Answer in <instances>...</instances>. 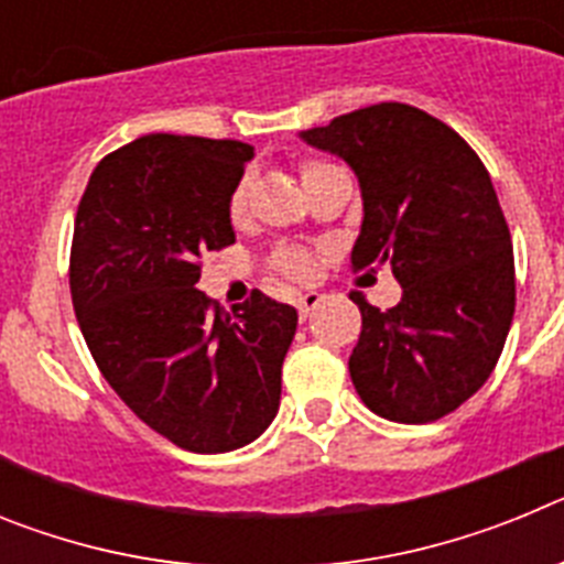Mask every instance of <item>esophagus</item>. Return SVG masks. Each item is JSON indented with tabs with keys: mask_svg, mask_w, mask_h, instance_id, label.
<instances>
[{
	"mask_svg": "<svg viewBox=\"0 0 564 564\" xmlns=\"http://www.w3.org/2000/svg\"><path fill=\"white\" fill-rule=\"evenodd\" d=\"M322 299H325V296H322V293H313V291L302 293V296H299V299H296L299 316H302V318H307V316H311V313H313V311H316V307H318V305H322Z\"/></svg>",
	"mask_w": 564,
	"mask_h": 564,
	"instance_id": "esophagus-1",
	"label": "esophagus"
}]
</instances>
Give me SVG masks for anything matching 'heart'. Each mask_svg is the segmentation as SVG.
I'll use <instances>...</instances> for the list:
<instances>
[{
  "label": "heart",
  "mask_w": 564,
  "mask_h": 564,
  "mask_svg": "<svg viewBox=\"0 0 564 564\" xmlns=\"http://www.w3.org/2000/svg\"><path fill=\"white\" fill-rule=\"evenodd\" d=\"M325 166L327 163H316V161L302 163V177H311V174H316L318 169H325ZM246 197H248V181H239L231 194V203H228L231 217H239V214H242V208H246ZM276 268L291 279H311L313 271H316L311 253L296 251V248H282V251L276 253Z\"/></svg>",
  "instance_id": "obj_1"
}]
</instances>
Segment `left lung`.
I'll use <instances>...</instances> for the list:
<instances>
[{
    "label": "left lung",
    "mask_w": 564,
    "mask_h": 564,
    "mask_svg": "<svg viewBox=\"0 0 564 564\" xmlns=\"http://www.w3.org/2000/svg\"><path fill=\"white\" fill-rule=\"evenodd\" d=\"M350 163L364 220L352 268L390 262L403 296L378 311L358 291L350 378L376 415L430 423L495 370L514 318V251L475 149L410 104H372L299 134Z\"/></svg>",
    "instance_id": "obj_1"
}]
</instances>
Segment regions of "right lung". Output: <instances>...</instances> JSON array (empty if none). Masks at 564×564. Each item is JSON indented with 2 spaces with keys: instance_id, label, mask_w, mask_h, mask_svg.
Here are the masks:
<instances>
[{
  "instance_id": "right-lung-1",
  "label": "right lung",
  "mask_w": 564,
  "mask_h": 564,
  "mask_svg": "<svg viewBox=\"0 0 564 564\" xmlns=\"http://www.w3.org/2000/svg\"><path fill=\"white\" fill-rule=\"evenodd\" d=\"M253 147L143 134L96 166L78 203L69 293L98 370L158 435L200 455L271 426L296 307L253 291L223 313L200 257L234 242L231 194Z\"/></svg>"
}]
</instances>
